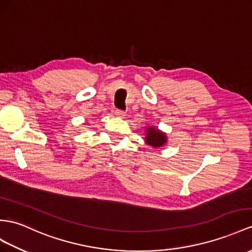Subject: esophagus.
Listing matches in <instances>:
<instances>
[{"mask_svg":"<svg viewBox=\"0 0 252 252\" xmlns=\"http://www.w3.org/2000/svg\"><path fill=\"white\" fill-rule=\"evenodd\" d=\"M125 114H126L125 111H123V110H120V109L115 110V115L119 116V118H124Z\"/></svg>","mask_w":252,"mask_h":252,"instance_id":"esophagus-1","label":"esophagus"}]
</instances>
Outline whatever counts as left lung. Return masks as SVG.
<instances>
[{
    "label": "left lung",
    "mask_w": 252,
    "mask_h": 252,
    "mask_svg": "<svg viewBox=\"0 0 252 252\" xmlns=\"http://www.w3.org/2000/svg\"><path fill=\"white\" fill-rule=\"evenodd\" d=\"M146 143L149 145H152L154 147H158V146H161L165 143V136L164 133L160 132L156 128H152L150 127V129L146 131V138H145Z\"/></svg>",
    "instance_id": "left-lung-1"
}]
</instances>
